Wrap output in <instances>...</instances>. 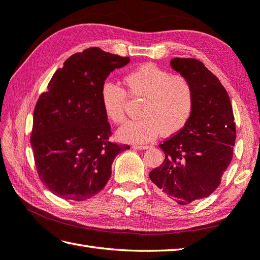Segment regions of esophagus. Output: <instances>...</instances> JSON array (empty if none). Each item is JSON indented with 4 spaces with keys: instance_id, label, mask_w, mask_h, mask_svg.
<instances>
[{
    "instance_id": "esophagus-1",
    "label": "esophagus",
    "mask_w": 260,
    "mask_h": 260,
    "mask_svg": "<svg viewBox=\"0 0 260 260\" xmlns=\"http://www.w3.org/2000/svg\"><path fill=\"white\" fill-rule=\"evenodd\" d=\"M150 145H134V149L136 150H146L149 149Z\"/></svg>"
}]
</instances>
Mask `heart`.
<instances>
[{
    "mask_svg": "<svg viewBox=\"0 0 260 260\" xmlns=\"http://www.w3.org/2000/svg\"><path fill=\"white\" fill-rule=\"evenodd\" d=\"M126 91L106 82L100 90L105 116L115 124L125 120L127 95L143 99L141 119L127 121L117 131V137L127 143H146L161 132L176 134L189 123L195 108V89L190 80L154 63H144L124 76Z\"/></svg>",
    "mask_w": 260,
    "mask_h": 260,
    "instance_id": "b5f03b06",
    "label": "heart"
}]
</instances>
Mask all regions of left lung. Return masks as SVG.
Segmentation results:
<instances>
[{"instance_id":"left-lung-1","label":"left lung","mask_w":260,"mask_h":260,"mask_svg":"<svg viewBox=\"0 0 260 260\" xmlns=\"http://www.w3.org/2000/svg\"><path fill=\"white\" fill-rule=\"evenodd\" d=\"M171 66L194 85L195 108L185 128L159 145L166 157L149 176L161 192L187 205L221 184L233 156L236 123L226 90L201 60L176 57Z\"/></svg>"}]
</instances>
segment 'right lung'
<instances>
[{"label": "right lung", "mask_w": 260, "mask_h": 260, "mask_svg": "<svg viewBox=\"0 0 260 260\" xmlns=\"http://www.w3.org/2000/svg\"><path fill=\"white\" fill-rule=\"evenodd\" d=\"M129 57L91 47L56 71L34 111L35 165L43 184L63 200L85 201L111 176V165L129 145L109 141L111 127L100 99L101 86Z\"/></svg>", "instance_id": "obj_1"}]
</instances>
